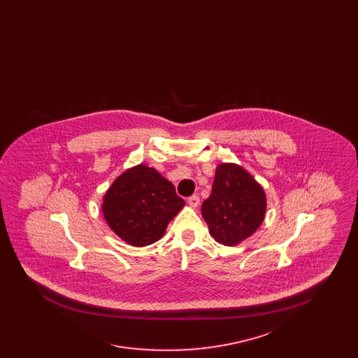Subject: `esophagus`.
<instances>
[{
    "mask_svg": "<svg viewBox=\"0 0 358 358\" xmlns=\"http://www.w3.org/2000/svg\"><path fill=\"white\" fill-rule=\"evenodd\" d=\"M187 204L190 205L192 208H197L200 205V197L199 196H192L187 199Z\"/></svg>",
    "mask_w": 358,
    "mask_h": 358,
    "instance_id": "obj_1",
    "label": "esophagus"
}]
</instances>
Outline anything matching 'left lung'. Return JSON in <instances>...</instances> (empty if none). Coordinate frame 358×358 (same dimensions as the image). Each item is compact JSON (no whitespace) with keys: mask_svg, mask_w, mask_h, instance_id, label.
<instances>
[{"mask_svg":"<svg viewBox=\"0 0 358 358\" xmlns=\"http://www.w3.org/2000/svg\"><path fill=\"white\" fill-rule=\"evenodd\" d=\"M266 212V192L252 174L238 164H219L212 194L201 205L210 236L222 245H238L255 234Z\"/></svg>","mask_w":358,"mask_h":358,"instance_id":"obj_1","label":"left lung"}]
</instances>
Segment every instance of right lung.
<instances>
[{
  "instance_id": "right-lung-1",
  "label": "right lung",
  "mask_w": 358,
  "mask_h": 358,
  "mask_svg": "<svg viewBox=\"0 0 358 358\" xmlns=\"http://www.w3.org/2000/svg\"><path fill=\"white\" fill-rule=\"evenodd\" d=\"M102 201L107 225L133 247L158 241L185 206L171 181L146 164L123 171L106 190Z\"/></svg>"
}]
</instances>
